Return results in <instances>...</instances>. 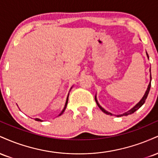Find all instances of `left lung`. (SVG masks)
Masks as SVG:
<instances>
[{"label": "left lung", "instance_id": "8db88e82", "mask_svg": "<svg viewBox=\"0 0 158 158\" xmlns=\"http://www.w3.org/2000/svg\"><path fill=\"white\" fill-rule=\"evenodd\" d=\"M146 56H147L148 59H149V58H148V55L147 52H146ZM149 71H150V82H149V84H148V88H147V89H146V92H145L144 95H143V97H142V99H141L140 100H139V102H137V104H136L135 106L133 107V108H131V109H130V110H128V111L125 112V113H123V114H117V115H115V116H117V117H123V116H127V115H129V114H131L135 113V112L136 111V110H138L139 108H140V107L142 106L143 104H144L145 102H146V98H147V97H148V93H149L150 88H151V81H152L151 68H150ZM95 101H96V102H97V106H99V108H100L101 110H102V112H104V113H105V114H108V115H114V114H111V113H110V112H108V110H106V109H104V108H103L100 105H99V103L98 102V101H97V94H96V95H95Z\"/></svg>", "mask_w": 158, "mask_h": 158}]
</instances>
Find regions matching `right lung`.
Instances as JSON below:
<instances>
[{
  "label": "right lung",
  "instance_id": "obj_1",
  "mask_svg": "<svg viewBox=\"0 0 158 158\" xmlns=\"http://www.w3.org/2000/svg\"><path fill=\"white\" fill-rule=\"evenodd\" d=\"M72 89V87H71V88H70V90ZM69 93H70V92H69ZM69 93H68V97H67V99H66V102H65V104H64V108H63V110H61V112L60 114H59V115H58V117H59V116H61V114H62L63 113H64V110L66 109V107H67V105H68V97H69ZM35 120H36V121H39V122H43V120H41V119H39V118H35Z\"/></svg>",
  "mask_w": 158,
  "mask_h": 158
}]
</instances>
